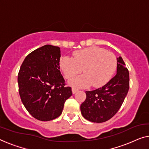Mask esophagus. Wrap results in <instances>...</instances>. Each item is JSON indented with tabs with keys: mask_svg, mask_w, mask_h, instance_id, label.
Masks as SVG:
<instances>
[{
	"mask_svg": "<svg viewBox=\"0 0 149 149\" xmlns=\"http://www.w3.org/2000/svg\"><path fill=\"white\" fill-rule=\"evenodd\" d=\"M72 93L73 94H75V93H76L77 91H78V90H77V89H76V88H72Z\"/></svg>",
	"mask_w": 149,
	"mask_h": 149,
	"instance_id": "esophagus-1",
	"label": "esophagus"
}]
</instances>
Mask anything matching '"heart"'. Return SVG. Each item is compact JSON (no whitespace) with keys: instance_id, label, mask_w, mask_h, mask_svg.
Listing matches in <instances>:
<instances>
[{"instance_id":"obj_1","label":"heart","mask_w":149,"mask_h":149,"mask_svg":"<svg viewBox=\"0 0 149 149\" xmlns=\"http://www.w3.org/2000/svg\"><path fill=\"white\" fill-rule=\"evenodd\" d=\"M59 67L67 79L81 73L84 74L69 81L70 86L76 88L101 87L112 77L116 68V58L112 53L104 49L91 47L74 53L72 57H62Z\"/></svg>"}]
</instances>
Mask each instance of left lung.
<instances>
[{
  "mask_svg": "<svg viewBox=\"0 0 149 149\" xmlns=\"http://www.w3.org/2000/svg\"><path fill=\"white\" fill-rule=\"evenodd\" d=\"M116 74L106 85L86 91V99L80 106L82 116L92 123L108 120L116 114L129 90V72L122 57H117Z\"/></svg>",
  "mask_w": 149,
  "mask_h": 149,
  "instance_id": "obj_1",
  "label": "left lung"
}]
</instances>
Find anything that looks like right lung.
Here are the masks:
<instances>
[{
    "label": "right lung",
    "instance_id": "add662e5",
    "mask_svg": "<svg viewBox=\"0 0 149 149\" xmlns=\"http://www.w3.org/2000/svg\"><path fill=\"white\" fill-rule=\"evenodd\" d=\"M59 47L45 45L29 53L18 75L19 95L26 110L41 121L60 116L64 103L72 95V88L65 87L60 72Z\"/></svg>",
    "mask_w": 149,
    "mask_h": 149
}]
</instances>
